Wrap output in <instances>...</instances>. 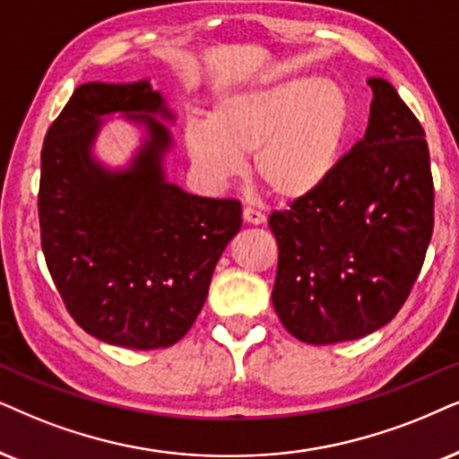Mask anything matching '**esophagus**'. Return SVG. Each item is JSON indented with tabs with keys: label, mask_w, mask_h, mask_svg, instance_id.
Here are the masks:
<instances>
[{
	"label": "esophagus",
	"mask_w": 459,
	"mask_h": 459,
	"mask_svg": "<svg viewBox=\"0 0 459 459\" xmlns=\"http://www.w3.org/2000/svg\"><path fill=\"white\" fill-rule=\"evenodd\" d=\"M243 220H246L247 224H264L266 218L263 212L254 210V207H246V210H243Z\"/></svg>",
	"instance_id": "esophagus-1"
}]
</instances>
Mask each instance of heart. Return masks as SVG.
Returning <instances> with one entry per match:
<instances>
[{"mask_svg":"<svg viewBox=\"0 0 459 459\" xmlns=\"http://www.w3.org/2000/svg\"><path fill=\"white\" fill-rule=\"evenodd\" d=\"M351 101L339 84L290 78L220 101L210 125L186 131L190 159L207 178L224 182L254 154V176L277 199H311L345 159Z\"/></svg>","mask_w":459,"mask_h":459,"instance_id":"obj_1","label":"heart"}]
</instances>
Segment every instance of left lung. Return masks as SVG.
Returning <instances> with one entry per match:
<instances>
[{"label":"left lung","mask_w":459,"mask_h":459,"mask_svg":"<svg viewBox=\"0 0 459 459\" xmlns=\"http://www.w3.org/2000/svg\"><path fill=\"white\" fill-rule=\"evenodd\" d=\"M368 86L367 133L334 178L269 216L280 247L273 307L303 343L353 341L394 320L432 239L426 133L390 82Z\"/></svg>","instance_id":"left-lung-1"}]
</instances>
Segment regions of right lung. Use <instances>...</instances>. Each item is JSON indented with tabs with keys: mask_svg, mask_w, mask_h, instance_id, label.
<instances>
[{
	"mask_svg": "<svg viewBox=\"0 0 459 459\" xmlns=\"http://www.w3.org/2000/svg\"><path fill=\"white\" fill-rule=\"evenodd\" d=\"M120 111L149 139L125 172L90 154L100 118ZM171 118L148 82H86L74 91L42 148L38 213L46 264L69 316L109 345L159 350L193 326L241 203L184 193L165 182Z\"/></svg>",
	"mask_w": 459,
	"mask_h": 459,
	"instance_id": "add662e5",
	"label": "right lung"
}]
</instances>
